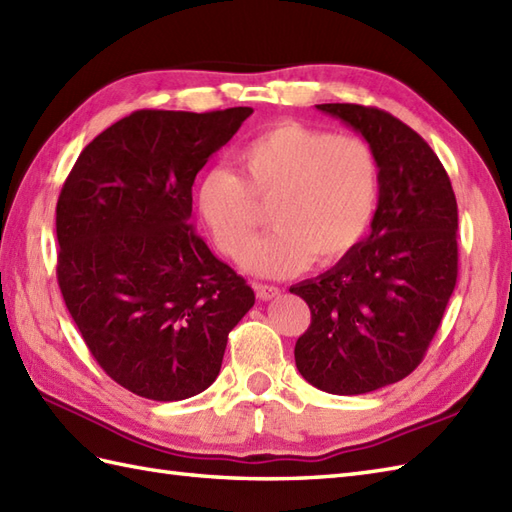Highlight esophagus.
<instances>
[{
  "instance_id": "1",
  "label": "esophagus",
  "mask_w": 512,
  "mask_h": 512,
  "mask_svg": "<svg viewBox=\"0 0 512 512\" xmlns=\"http://www.w3.org/2000/svg\"><path fill=\"white\" fill-rule=\"evenodd\" d=\"M254 291H256V295L260 300H274L276 295H280V289L278 287H274V285H254Z\"/></svg>"
}]
</instances>
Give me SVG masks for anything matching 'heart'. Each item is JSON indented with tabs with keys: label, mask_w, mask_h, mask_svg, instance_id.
I'll return each mask as SVG.
<instances>
[{
	"label": "heart",
	"mask_w": 512,
	"mask_h": 512,
	"mask_svg": "<svg viewBox=\"0 0 512 512\" xmlns=\"http://www.w3.org/2000/svg\"><path fill=\"white\" fill-rule=\"evenodd\" d=\"M241 177L210 168L195 208L219 252L241 260L259 226L258 202L275 201L277 230L245 257L258 276L287 278L344 258L366 234L379 197L374 151L357 135H333L300 122L260 131L236 155Z\"/></svg>",
	"instance_id": "1"
}]
</instances>
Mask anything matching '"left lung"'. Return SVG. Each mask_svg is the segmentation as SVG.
<instances>
[{
  "label": "left lung",
  "mask_w": 512,
  "mask_h": 512,
  "mask_svg": "<svg viewBox=\"0 0 512 512\" xmlns=\"http://www.w3.org/2000/svg\"><path fill=\"white\" fill-rule=\"evenodd\" d=\"M363 135L377 157L379 203L366 241L293 285L311 309L295 366L328 394H366L423 361L458 280V203L438 155L377 107L317 105Z\"/></svg>",
  "instance_id": "1"
}]
</instances>
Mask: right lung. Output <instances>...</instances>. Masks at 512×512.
<instances>
[{
	"instance_id": "right-lung-1",
	"label": "right lung",
	"mask_w": 512,
	"mask_h": 512,
	"mask_svg": "<svg viewBox=\"0 0 512 512\" xmlns=\"http://www.w3.org/2000/svg\"><path fill=\"white\" fill-rule=\"evenodd\" d=\"M252 107L140 109L89 142L56 203V278L98 366L151 401L219 377L254 291L190 223L199 170Z\"/></svg>"
}]
</instances>
